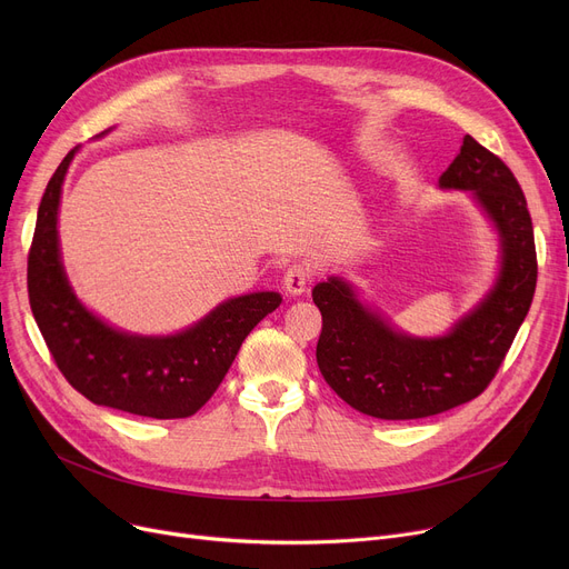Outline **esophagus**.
<instances>
[{
  "mask_svg": "<svg viewBox=\"0 0 569 569\" xmlns=\"http://www.w3.org/2000/svg\"><path fill=\"white\" fill-rule=\"evenodd\" d=\"M313 279V269L305 262H295L286 269L283 274V290L288 295H302L307 290V286Z\"/></svg>",
  "mask_w": 569,
  "mask_h": 569,
  "instance_id": "34e87169",
  "label": "esophagus"
}]
</instances>
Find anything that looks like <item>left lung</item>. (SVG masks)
Segmentation results:
<instances>
[{
  "instance_id": "1",
  "label": "left lung",
  "mask_w": 569,
  "mask_h": 569,
  "mask_svg": "<svg viewBox=\"0 0 569 569\" xmlns=\"http://www.w3.org/2000/svg\"><path fill=\"white\" fill-rule=\"evenodd\" d=\"M442 189H466L487 209L502 242V269L485 302L440 339H410L355 300L341 279L313 288L322 316L316 360L327 385L378 420H420L480 397L496 378L530 309L537 253L526 196L512 170L466 136L440 174Z\"/></svg>"
}]
</instances>
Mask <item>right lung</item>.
Returning <instances> with one entry per match:
<instances>
[{
  "instance_id": "obj_1",
  "label": "right lung",
  "mask_w": 569,
  "mask_h": 569,
  "mask_svg": "<svg viewBox=\"0 0 569 569\" xmlns=\"http://www.w3.org/2000/svg\"><path fill=\"white\" fill-rule=\"evenodd\" d=\"M73 154L76 149L50 177L27 256L29 307L46 346L73 390L97 406L154 420L189 417L217 392L239 346L281 305V295L234 297L174 337L112 330L76 300L59 262L57 207Z\"/></svg>"
}]
</instances>
